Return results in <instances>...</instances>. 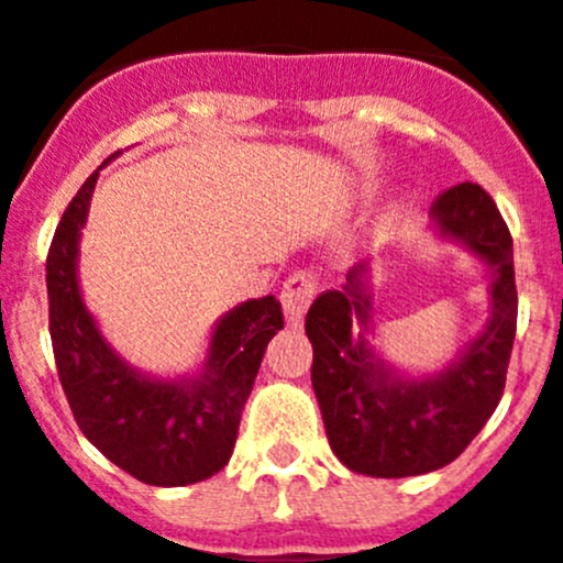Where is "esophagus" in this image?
<instances>
[{"label":"esophagus","instance_id":"1","mask_svg":"<svg viewBox=\"0 0 563 563\" xmlns=\"http://www.w3.org/2000/svg\"><path fill=\"white\" fill-rule=\"evenodd\" d=\"M317 288H319L317 277L308 275V272H294V275L283 283L280 302H283V311H286L288 324L302 322V317H306Z\"/></svg>","mask_w":563,"mask_h":563}]
</instances>
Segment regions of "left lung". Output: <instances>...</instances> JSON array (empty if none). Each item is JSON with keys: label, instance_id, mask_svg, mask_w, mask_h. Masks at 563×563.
Wrapping results in <instances>:
<instances>
[{"label": "left lung", "instance_id": "1", "mask_svg": "<svg viewBox=\"0 0 563 563\" xmlns=\"http://www.w3.org/2000/svg\"><path fill=\"white\" fill-rule=\"evenodd\" d=\"M430 217L439 235L464 244L492 272V317L453 364L408 377L375 353L369 261L346 272L341 288L319 294L306 317L328 441L358 475L411 477L448 466L481 433L506 388L517 333L511 233L477 183L441 194Z\"/></svg>", "mask_w": 563, "mask_h": 563}]
</instances>
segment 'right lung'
<instances>
[{"label": "right lung", "mask_w": 563, "mask_h": 563, "mask_svg": "<svg viewBox=\"0 0 563 563\" xmlns=\"http://www.w3.org/2000/svg\"><path fill=\"white\" fill-rule=\"evenodd\" d=\"M99 169L63 210L46 255L57 377L82 435L119 470L150 486L199 483L224 470L233 455L266 344L283 330L280 302L269 294L224 313L197 375L163 380L133 369L99 333L77 280L80 235Z\"/></svg>", "instance_id": "right-lung-1"}]
</instances>
